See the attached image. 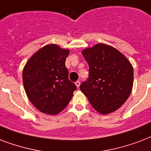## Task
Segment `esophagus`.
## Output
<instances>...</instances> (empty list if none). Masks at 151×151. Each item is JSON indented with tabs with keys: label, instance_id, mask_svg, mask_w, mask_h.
I'll list each match as a JSON object with an SVG mask.
<instances>
[{
	"label": "esophagus",
	"instance_id": "obj_1",
	"mask_svg": "<svg viewBox=\"0 0 151 151\" xmlns=\"http://www.w3.org/2000/svg\"><path fill=\"white\" fill-rule=\"evenodd\" d=\"M75 85H76V86L78 87V88H79V86H80V85H81V82L79 81H77L75 82Z\"/></svg>",
	"mask_w": 151,
	"mask_h": 151
}]
</instances>
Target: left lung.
<instances>
[{
  "instance_id": "8db88e82",
  "label": "left lung",
  "mask_w": 151,
  "mask_h": 151,
  "mask_svg": "<svg viewBox=\"0 0 151 151\" xmlns=\"http://www.w3.org/2000/svg\"><path fill=\"white\" fill-rule=\"evenodd\" d=\"M88 63V78L80 89L101 114L116 111L127 100L133 86L132 64L119 50L99 43L82 51Z\"/></svg>"
}]
</instances>
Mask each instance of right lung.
<instances>
[{
  "label": "right lung",
  "mask_w": 151,
  "mask_h": 151,
  "mask_svg": "<svg viewBox=\"0 0 151 151\" xmlns=\"http://www.w3.org/2000/svg\"><path fill=\"white\" fill-rule=\"evenodd\" d=\"M69 53L57 45H47L33 55L24 68L23 82L27 97L43 113H59L77 89L69 80L65 65Z\"/></svg>",
  "instance_id": "obj_1"
}]
</instances>
